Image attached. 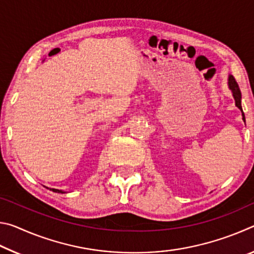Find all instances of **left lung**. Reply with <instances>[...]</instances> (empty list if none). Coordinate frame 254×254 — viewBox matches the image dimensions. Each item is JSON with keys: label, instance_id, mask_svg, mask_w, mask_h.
I'll return each mask as SVG.
<instances>
[{"label": "left lung", "instance_id": "1", "mask_svg": "<svg viewBox=\"0 0 254 254\" xmlns=\"http://www.w3.org/2000/svg\"><path fill=\"white\" fill-rule=\"evenodd\" d=\"M229 88L232 91V94H233V97L235 100V105L236 107H239L242 112V120L244 122H246V117H244V113H243V110H242V105H241V91H240V87L238 83H236L235 78L232 75L229 76Z\"/></svg>", "mask_w": 254, "mask_h": 254}]
</instances>
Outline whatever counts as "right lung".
Here are the masks:
<instances>
[{
	"instance_id": "obj_1",
	"label": "right lung",
	"mask_w": 254,
	"mask_h": 254,
	"mask_svg": "<svg viewBox=\"0 0 254 254\" xmlns=\"http://www.w3.org/2000/svg\"><path fill=\"white\" fill-rule=\"evenodd\" d=\"M50 190H53L54 192H62V194H64V192H65V191H63V190H59V189H55V188H51Z\"/></svg>"
}]
</instances>
